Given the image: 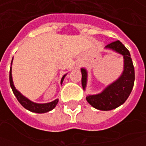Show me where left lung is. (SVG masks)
<instances>
[{"label":"left lung","mask_w":146,"mask_h":146,"mask_svg":"<svg viewBox=\"0 0 146 146\" xmlns=\"http://www.w3.org/2000/svg\"><path fill=\"white\" fill-rule=\"evenodd\" d=\"M120 53L123 57V71L120 77L110 84L101 93L96 95H88L86 100L93 107L100 110H110L119 107L125 102L132 92L135 80V70L132 64V58L127 48L119 41L116 40L106 46ZM82 86L85 90L87 85V70L81 68Z\"/></svg>","instance_id":"left-lung-1"}]
</instances>
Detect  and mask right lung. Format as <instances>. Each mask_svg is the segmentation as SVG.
Masks as SVG:
<instances>
[{
    "label": "right lung",
    "instance_id": "obj_1",
    "mask_svg": "<svg viewBox=\"0 0 146 146\" xmlns=\"http://www.w3.org/2000/svg\"><path fill=\"white\" fill-rule=\"evenodd\" d=\"M13 62V59H12ZM11 62V64H12ZM66 75L62 76V80H61V84H62V81L64 80ZM9 84H10V87L13 90V93L15 95L16 98L18 99V101L19 102V103L25 108V109L30 110L31 112H35V113H39V114H42V113H46L48 112L57 106V104L58 102V99L54 100L53 102H48V103L44 104H40V103H35L33 102L30 101L29 99L24 97L23 95H22L21 93L15 88L14 85V82H13V79H12V70H11V67H10V70H9Z\"/></svg>",
    "mask_w": 146,
    "mask_h": 146
}]
</instances>
